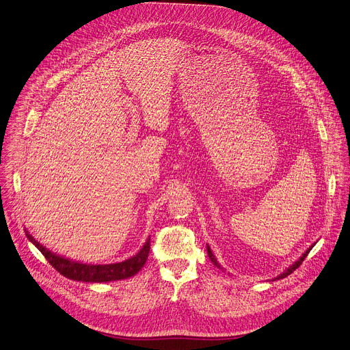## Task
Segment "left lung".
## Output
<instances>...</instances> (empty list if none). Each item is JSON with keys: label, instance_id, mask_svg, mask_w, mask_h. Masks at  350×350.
<instances>
[{"label": "left lung", "instance_id": "obj_1", "mask_svg": "<svg viewBox=\"0 0 350 350\" xmlns=\"http://www.w3.org/2000/svg\"><path fill=\"white\" fill-rule=\"evenodd\" d=\"M313 246H314V243H313L312 246H309V247H308V250H305V253H304V254H302V256H301V257H299V258H298V260H297V261H295L293 265H290V267H288V268H287V269H286L283 273H280V275H279V276H276L275 279H283V278H286L287 275H290L293 271H295V269H297V268H298V267L302 264V261L305 260V257L308 256V253L310 252V249H312ZM206 250H208V256H209L211 261H212V262H213V264H215L217 268H220V269H221L220 264L217 262V260H216V257L213 256V253H212V250H211V247H209V246H206ZM275 279H273V280H275Z\"/></svg>", "mask_w": 350, "mask_h": 350}]
</instances>
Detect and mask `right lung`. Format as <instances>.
<instances>
[{
  "label": "right lung",
  "instance_id": "add662e5",
  "mask_svg": "<svg viewBox=\"0 0 350 350\" xmlns=\"http://www.w3.org/2000/svg\"><path fill=\"white\" fill-rule=\"evenodd\" d=\"M26 235L29 241H31L40 249V252L45 256V258L51 262V265L56 268V271H59L63 276L72 280H78V282L101 283V282H112V280H120V279H127L130 276H134L145 265L149 256V250H150V239L148 238L145 245L141 247V250L135 256L122 262L85 264L79 261H72L63 256H57L56 253H52L49 249L42 246L38 241H36L34 237H31L27 231H26Z\"/></svg>",
  "mask_w": 350,
  "mask_h": 350
}]
</instances>
